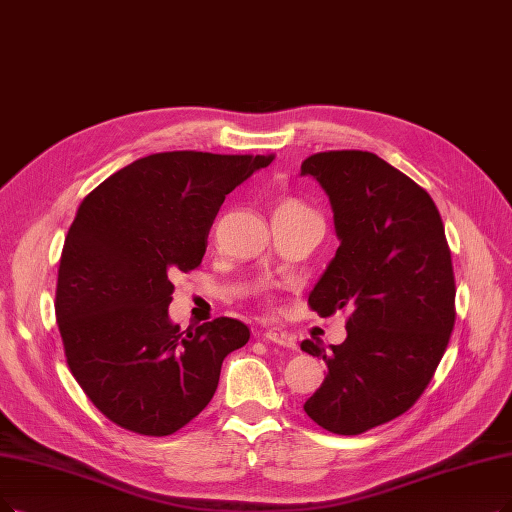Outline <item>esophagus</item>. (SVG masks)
<instances>
[{
    "mask_svg": "<svg viewBox=\"0 0 512 512\" xmlns=\"http://www.w3.org/2000/svg\"><path fill=\"white\" fill-rule=\"evenodd\" d=\"M264 340L279 344V346H283V349H296L294 334L281 330V327H269V330L264 332Z\"/></svg>",
    "mask_w": 512,
    "mask_h": 512,
    "instance_id": "1",
    "label": "esophagus"
}]
</instances>
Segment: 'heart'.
Segmentation results:
<instances>
[{
	"mask_svg": "<svg viewBox=\"0 0 512 512\" xmlns=\"http://www.w3.org/2000/svg\"><path fill=\"white\" fill-rule=\"evenodd\" d=\"M283 212H311V210L306 208L300 199L288 197V199H281V201L277 203L273 214H283Z\"/></svg>",
	"mask_w": 512,
	"mask_h": 512,
	"instance_id": "b5f03b06",
	"label": "heart"
}]
</instances>
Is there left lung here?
<instances>
[{
	"label": "left lung",
	"instance_id": "1",
	"mask_svg": "<svg viewBox=\"0 0 512 512\" xmlns=\"http://www.w3.org/2000/svg\"><path fill=\"white\" fill-rule=\"evenodd\" d=\"M334 212L336 256L309 294L319 317L349 313L346 340L300 349L327 365L304 412L336 435H361L420 399L456 321V283L435 201L367 151L306 157Z\"/></svg>",
	"mask_w": 512,
	"mask_h": 512
}]
</instances>
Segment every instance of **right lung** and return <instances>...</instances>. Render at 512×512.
Instances as JSON below:
<instances>
[{
    "label": "right lung",
    "mask_w": 512,
    "mask_h": 512,
    "mask_svg": "<svg viewBox=\"0 0 512 512\" xmlns=\"http://www.w3.org/2000/svg\"><path fill=\"white\" fill-rule=\"evenodd\" d=\"M273 155L155 153L81 201L65 239L56 323L69 370L126 431L166 437L206 407L248 325L218 317L185 336L170 321L176 273L201 264L227 197Z\"/></svg>",
    "instance_id": "right-lung-1"
}]
</instances>
